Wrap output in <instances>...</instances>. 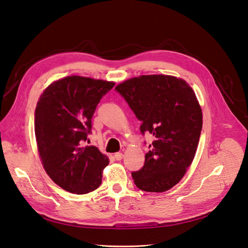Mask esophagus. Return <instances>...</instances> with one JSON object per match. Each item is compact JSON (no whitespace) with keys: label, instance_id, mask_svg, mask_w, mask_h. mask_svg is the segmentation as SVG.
Returning a JSON list of instances; mask_svg holds the SVG:
<instances>
[{"label":"esophagus","instance_id":"34e87169","mask_svg":"<svg viewBox=\"0 0 248 248\" xmlns=\"http://www.w3.org/2000/svg\"><path fill=\"white\" fill-rule=\"evenodd\" d=\"M113 156H115V158H116L117 160H121L124 155H123L122 152H117V153H115V155H113Z\"/></svg>","mask_w":248,"mask_h":248}]
</instances>
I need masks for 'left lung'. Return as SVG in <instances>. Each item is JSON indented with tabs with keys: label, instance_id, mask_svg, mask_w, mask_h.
I'll return each instance as SVG.
<instances>
[{
	"label": "left lung",
	"instance_id": "left-lung-1",
	"mask_svg": "<svg viewBox=\"0 0 248 248\" xmlns=\"http://www.w3.org/2000/svg\"><path fill=\"white\" fill-rule=\"evenodd\" d=\"M142 121L140 132L155 138L145 164L131 175L146 192H165L177 185L192 164L202 128V110L186 80L171 75H142L116 86Z\"/></svg>",
	"mask_w": 248,
	"mask_h": 248
}]
</instances>
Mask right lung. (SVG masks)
Returning a JSON list of instances; mask_svg holds the SVG:
<instances>
[{
    "instance_id": "add662e5",
    "label": "right lung",
    "mask_w": 248,
    "mask_h": 248,
    "mask_svg": "<svg viewBox=\"0 0 248 248\" xmlns=\"http://www.w3.org/2000/svg\"><path fill=\"white\" fill-rule=\"evenodd\" d=\"M115 82L68 76L52 82L38 99L34 131L39 158L60 188L78 195L99 188L109 159L95 146H83L100 99Z\"/></svg>"
}]
</instances>
